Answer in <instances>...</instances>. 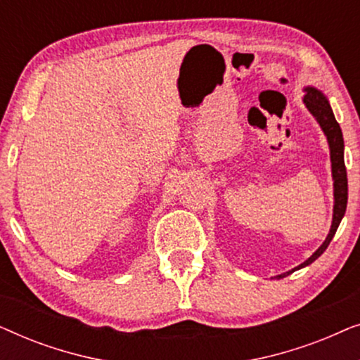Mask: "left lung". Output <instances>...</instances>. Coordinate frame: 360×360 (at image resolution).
Returning a JSON list of instances; mask_svg holds the SVG:
<instances>
[{"label": "left lung", "instance_id": "obj_1", "mask_svg": "<svg viewBox=\"0 0 360 360\" xmlns=\"http://www.w3.org/2000/svg\"><path fill=\"white\" fill-rule=\"evenodd\" d=\"M304 96L303 103L307 106V110L311 112L314 120L321 127V131L326 136L328 146H329V157H331V174H333V188H334V206H333V221H331V229L324 239V243L319 245V248L314 250V252L309 255V257L304 260L303 264H300L298 267H295L288 272L280 274L275 278H283L287 275L293 274L295 270H300L307 265L313 264L319 255H321L324 250L328 249L329 243H331L334 234L341 224L344 218V213H346L347 206V174H346V165H344V139H342V131L339 127L336 117H334V112L331 110V105H329L326 95L321 90L314 86H304Z\"/></svg>", "mask_w": 360, "mask_h": 360}]
</instances>
